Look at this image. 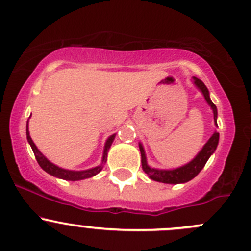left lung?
I'll list each match as a JSON object with an SVG mask.
<instances>
[{
  "label": "left lung",
  "instance_id": "1",
  "mask_svg": "<svg viewBox=\"0 0 251 251\" xmlns=\"http://www.w3.org/2000/svg\"><path fill=\"white\" fill-rule=\"evenodd\" d=\"M191 81H193L195 87L202 93V96L204 97V100L207 101V104L211 106L213 111V117H214V125L215 126H218V110L217 106H215V105L213 104V101L211 100L208 88H207L206 85H204L200 79H198V77L193 76L191 77ZM218 144H219V133L214 131V133L212 134V136L208 139V141H207L206 144L203 145V147L201 148L200 152L191 159L189 163L184 164V165L182 166H178V168L176 169H157L148 165L144 145H142L141 142H139V148L140 152H141L142 169L146 172L147 176L152 180H155V182L166 183V184H180V183H187L193 179L194 177L198 176L199 172L203 169L207 160H208L209 157H211L213 153L215 152V150H217Z\"/></svg>",
  "mask_w": 251,
  "mask_h": 251
}]
</instances>
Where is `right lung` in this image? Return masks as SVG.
<instances>
[{"mask_svg": "<svg viewBox=\"0 0 251 251\" xmlns=\"http://www.w3.org/2000/svg\"><path fill=\"white\" fill-rule=\"evenodd\" d=\"M29 117H31V116H29ZM26 136H27V141H28L29 146H31L32 151H33V153H34V155H36V159H37V161H38L40 168L44 170L45 172H48V174L51 175V176L57 177V178L64 179V180H73V182H75V180L91 178V177L96 176V175H98L99 172L103 170L105 163H106V160H107V152H109L110 147H111L112 142H114L116 134L110 135L106 139V141H105L103 157H101L100 164L97 166H94V168H91L87 170H80V171H74V170H67V169L60 168V166H57V165H55L53 163H51L49 159L45 157V155L38 150V148H37L36 144H34L33 140H32L31 135H29L28 121H27V125H26Z\"/></svg>", "mask_w": 251, "mask_h": 251, "instance_id": "obj_1", "label": "right lung"}]
</instances>
